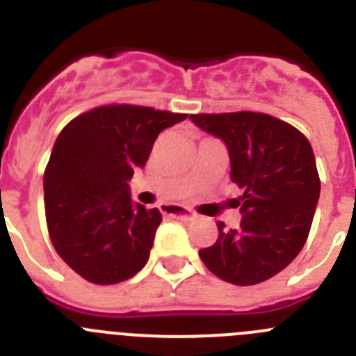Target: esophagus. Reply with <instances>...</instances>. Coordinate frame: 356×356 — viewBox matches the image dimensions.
Returning <instances> with one entry per match:
<instances>
[{"mask_svg": "<svg viewBox=\"0 0 356 356\" xmlns=\"http://www.w3.org/2000/svg\"><path fill=\"white\" fill-rule=\"evenodd\" d=\"M162 212L169 217H175V219H181V221H191V219L196 217L188 209H184V207H175V205L162 207Z\"/></svg>", "mask_w": 356, "mask_h": 356, "instance_id": "obj_1", "label": "esophagus"}]
</instances>
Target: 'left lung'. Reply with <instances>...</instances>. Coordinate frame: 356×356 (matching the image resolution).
<instances>
[{"label":"left lung","instance_id":"obj_1","mask_svg":"<svg viewBox=\"0 0 356 356\" xmlns=\"http://www.w3.org/2000/svg\"><path fill=\"white\" fill-rule=\"evenodd\" d=\"M194 124L226 144L232 181L244 193L238 228L226 229L200 257L210 273L234 285H257L278 275L307 242L321 193L316 156L292 124L262 112L193 114Z\"/></svg>","mask_w":356,"mask_h":356}]
</instances>
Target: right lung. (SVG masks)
Wrapping results in <instances>:
<instances>
[{"label": "right lung", "instance_id": "add662e5", "mask_svg": "<svg viewBox=\"0 0 356 356\" xmlns=\"http://www.w3.org/2000/svg\"><path fill=\"white\" fill-rule=\"evenodd\" d=\"M185 118L114 103L80 114L56 137L44 171L49 238L90 284H119L146 266L162 213L134 203L128 180L160 131Z\"/></svg>", "mask_w": 356, "mask_h": 356}]
</instances>
